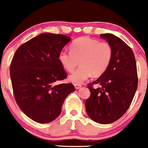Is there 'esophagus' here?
<instances>
[{"label":"esophagus","instance_id":"1","mask_svg":"<svg viewBox=\"0 0 148 148\" xmlns=\"http://www.w3.org/2000/svg\"><path fill=\"white\" fill-rule=\"evenodd\" d=\"M74 87H75L76 89H79V88L81 87V85H80V84H74Z\"/></svg>","mask_w":148,"mask_h":148}]
</instances>
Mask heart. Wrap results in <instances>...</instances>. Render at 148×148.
<instances>
[{
    "instance_id": "heart-1",
    "label": "heart",
    "mask_w": 148,
    "mask_h": 148,
    "mask_svg": "<svg viewBox=\"0 0 148 148\" xmlns=\"http://www.w3.org/2000/svg\"><path fill=\"white\" fill-rule=\"evenodd\" d=\"M71 51L62 50L59 62L68 72H72L80 63V67L69 76V79L74 84H81L93 74L99 77L108 69L112 58V47L107 42L81 37L71 45Z\"/></svg>"
}]
</instances>
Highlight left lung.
<instances>
[{"label": "left lung", "mask_w": 148, "mask_h": 148, "mask_svg": "<svg viewBox=\"0 0 148 148\" xmlns=\"http://www.w3.org/2000/svg\"><path fill=\"white\" fill-rule=\"evenodd\" d=\"M111 45L112 58L102 75L88 85L91 95L85 103L88 117L98 124H110L124 115L130 106L138 86L134 53L120 38L101 34ZM97 84L98 88L92 86Z\"/></svg>", "instance_id": "8db88e82"}]
</instances>
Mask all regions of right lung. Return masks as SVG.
Wrapping results in <instances>:
<instances>
[{"instance_id": "1", "label": "right lung", "mask_w": 148, "mask_h": 148, "mask_svg": "<svg viewBox=\"0 0 148 148\" xmlns=\"http://www.w3.org/2000/svg\"><path fill=\"white\" fill-rule=\"evenodd\" d=\"M71 37L42 33L20 46L10 64L14 96L23 112L45 124L60 115L65 98L75 91L72 83H58L67 77L59 53Z\"/></svg>"}]
</instances>
